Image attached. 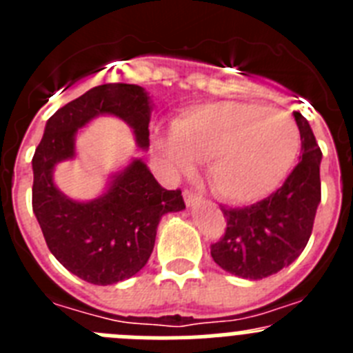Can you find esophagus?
<instances>
[{
	"mask_svg": "<svg viewBox=\"0 0 353 353\" xmlns=\"http://www.w3.org/2000/svg\"><path fill=\"white\" fill-rule=\"evenodd\" d=\"M183 199H185L187 207H194V205H198L201 201V196H198L192 191H183Z\"/></svg>",
	"mask_w": 353,
	"mask_h": 353,
	"instance_id": "1",
	"label": "esophagus"
}]
</instances>
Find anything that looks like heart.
<instances>
[{
  "label": "heart",
  "mask_w": 353,
  "mask_h": 353,
  "mask_svg": "<svg viewBox=\"0 0 353 353\" xmlns=\"http://www.w3.org/2000/svg\"><path fill=\"white\" fill-rule=\"evenodd\" d=\"M174 171L189 173L207 161L214 192L232 205L269 196L297 161V123L285 111L249 102L194 105L173 123V136L159 139Z\"/></svg>",
  "instance_id": "1"
}]
</instances>
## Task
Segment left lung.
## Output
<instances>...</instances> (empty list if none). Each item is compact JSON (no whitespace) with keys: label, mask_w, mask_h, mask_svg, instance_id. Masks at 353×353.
Returning <instances> with one entry per match:
<instances>
[{"label":"left lung","mask_w":353,"mask_h":353,"mask_svg":"<svg viewBox=\"0 0 353 353\" xmlns=\"http://www.w3.org/2000/svg\"><path fill=\"white\" fill-rule=\"evenodd\" d=\"M301 132V162L276 192L244 208L221 207L226 232L212 244L210 254L221 269L244 279H263L301 256L311 232L322 191L318 146L310 123L293 111Z\"/></svg>","instance_id":"obj_1"}]
</instances>
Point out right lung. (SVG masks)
Segmentation results:
<instances>
[{"label":"right lung","instance_id":"1","mask_svg":"<svg viewBox=\"0 0 353 353\" xmlns=\"http://www.w3.org/2000/svg\"><path fill=\"white\" fill-rule=\"evenodd\" d=\"M101 114L132 129L139 148L150 146L152 101L138 84L109 83L68 102L46 123L33 155V212L49 251L68 272L92 285H114L138 274L154 251L159 221L185 208L182 191H166L141 159L109 180L104 194L76 201L56 187V164L76 157V134Z\"/></svg>","mask_w":353,"mask_h":353}]
</instances>
